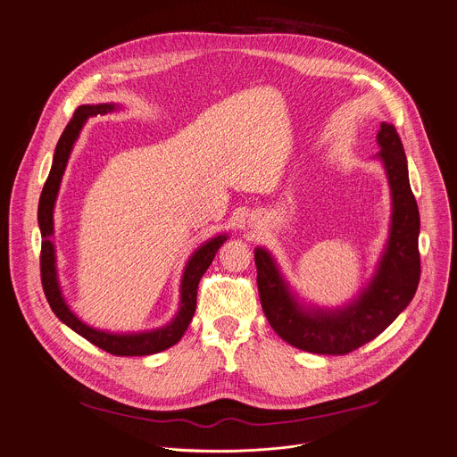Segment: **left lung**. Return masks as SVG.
<instances>
[{"mask_svg":"<svg viewBox=\"0 0 457 457\" xmlns=\"http://www.w3.org/2000/svg\"><path fill=\"white\" fill-rule=\"evenodd\" d=\"M391 190L387 244L370 283L348 305L323 309L299 301L274 256L254 249L256 283L263 314L288 345L320 355H345L380 336L411 303L420 281V213L409 185L407 158L395 125L382 121L377 134Z\"/></svg>","mask_w":457,"mask_h":457,"instance_id":"left-lung-1","label":"left lung"}]
</instances>
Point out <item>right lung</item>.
Returning a JSON list of instances; mask_svg holds the SVG:
<instances>
[{
	"label": "right lung",
	"instance_id": "add662e5",
	"mask_svg": "<svg viewBox=\"0 0 457 457\" xmlns=\"http://www.w3.org/2000/svg\"><path fill=\"white\" fill-rule=\"evenodd\" d=\"M118 104H95V105H80L77 107L73 118L66 125L64 132L59 137V143L55 146V154H54V163L50 176L43 187V194L39 199V210H37V220H39V229H41V281L45 288V295L50 303V307L54 314L73 332L87 339L91 345L105 350L107 353L120 355V357H139V355H152V353H160L176 343L181 341L185 336L197 307V287L206 272V269L212 265L217 251L220 245L228 240V235H217L204 244H201L192 256L188 258L183 278H181V287H179V311L174 316V320L154 330H145V332H127V334H114V332H105L100 328H93L87 323H84L68 305V301L62 294L59 276H57V256H55V244L52 240L54 237V210H55V201L57 194L61 188L62 174L66 170L68 160L71 156L73 145L89 120V116L96 114H107L118 111Z\"/></svg>",
	"mask_w": 457,
	"mask_h": 457
}]
</instances>
